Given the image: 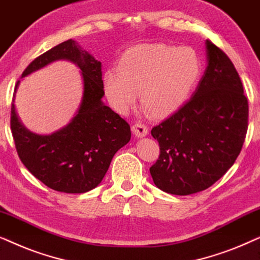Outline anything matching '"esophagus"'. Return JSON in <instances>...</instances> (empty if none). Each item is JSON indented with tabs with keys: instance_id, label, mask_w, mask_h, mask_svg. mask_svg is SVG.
<instances>
[{
	"instance_id": "obj_1",
	"label": "esophagus",
	"mask_w": 260,
	"mask_h": 260,
	"mask_svg": "<svg viewBox=\"0 0 260 260\" xmlns=\"http://www.w3.org/2000/svg\"><path fill=\"white\" fill-rule=\"evenodd\" d=\"M131 129H133V133L136 137H144L149 133L148 126L143 123H135Z\"/></svg>"
}]
</instances>
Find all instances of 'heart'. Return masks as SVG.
Listing matches in <instances>:
<instances>
[{
	"label": "heart",
	"instance_id": "heart-1",
	"mask_svg": "<svg viewBox=\"0 0 260 260\" xmlns=\"http://www.w3.org/2000/svg\"><path fill=\"white\" fill-rule=\"evenodd\" d=\"M200 74L201 60L193 48L138 45L124 53L118 70L105 73L104 88L118 111L129 110L141 92L144 111L165 117L183 104Z\"/></svg>",
	"mask_w": 260,
	"mask_h": 260
}]
</instances>
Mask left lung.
<instances>
[{"label":"left lung","instance_id":"obj_1","mask_svg":"<svg viewBox=\"0 0 260 260\" xmlns=\"http://www.w3.org/2000/svg\"><path fill=\"white\" fill-rule=\"evenodd\" d=\"M206 52L207 67L191 98L151 130L159 157L150 174L169 194L211 187L233 166L246 137L248 103L239 74L209 40Z\"/></svg>","mask_w":260,"mask_h":260}]
</instances>
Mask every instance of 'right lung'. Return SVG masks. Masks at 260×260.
I'll use <instances>...</instances> for the list:
<instances>
[{
	"label": "right lung",
	"instance_id": "1",
	"mask_svg": "<svg viewBox=\"0 0 260 260\" xmlns=\"http://www.w3.org/2000/svg\"><path fill=\"white\" fill-rule=\"evenodd\" d=\"M56 60H69L81 71L84 91L76 115L55 133L34 134L21 123L13 99L10 127L21 162L38 180L62 193H86L102 182L113 156L130 141V125L102 101V62L72 39L34 59L22 78Z\"/></svg>",
	"mask_w": 260,
	"mask_h": 260
}]
</instances>
